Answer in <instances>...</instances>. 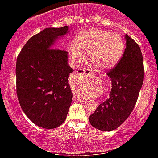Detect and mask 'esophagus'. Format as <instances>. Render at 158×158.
<instances>
[{
	"mask_svg": "<svg viewBox=\"0 0 158 158\" xmlns=\"http://www.w3.org/2000/svg\"><path fill=\"white\" fill-rule=\"evenodd\" d=\"M77 72L78 73H84V74H90L92 73V71L91 69H77ZM81 101H85V99H81Z\"/></svg>",
	"mask_w": 158,
	"mask_h": 158,
	"instance_id": "obj_1",
	"label": "esophagus"
}]
</instances>
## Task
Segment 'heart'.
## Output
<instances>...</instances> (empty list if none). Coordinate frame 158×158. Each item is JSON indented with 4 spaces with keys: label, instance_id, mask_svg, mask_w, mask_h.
Wrapping results in <instances>:
<instances>
[{
    "label": "heart",
    "instance_id": "1",
    "mask_svg": "<svg viewBox=\"0 0 158 158\" xmlns=\"http://www.w3.org/2000/svg\"><path fill=\"white\" fill-rule=\"evenodd\" d=\"M77 44L69 47V54L76 63H81L88 53L89 61L99 69L115 66L122 58L125 43L118 33L102 29H89L77 37Z\"/></svg>",
    "mask_w": 158,
    "mask_h": 158
}]
</instances>
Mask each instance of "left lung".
Listing matches in <instances>:
<instances>
[{
  "label": "left lung",
  "instance_id": "left-lung-1",
  "mask_svg": "<svg viewBox=\"0 0 158 158\" xmlns=\"http://www.w3.org/2000/svg\"><path fill=\"white\" fill-rule=\"evenodd\" d=\"M126 49L115 67L107 73L111 78L109 98L100 104L89 116L93 127L103 131L116 129L129 117L136 104L144 80L142 51L127 35Z\"/></svg>",
  "mask_w": 158,
  "mask_h": 158
}]
</instances>
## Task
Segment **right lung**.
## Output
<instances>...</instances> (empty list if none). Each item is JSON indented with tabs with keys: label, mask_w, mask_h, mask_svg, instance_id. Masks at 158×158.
Masks as SVG:
<instances>
[{
	"label": "right lung",
	"mask_w": 158,
	"mask_h": 158,
	"mask_svg": "<svg viewBox=\"0 0 158 158\" xmlns=\"http://www.w3.org/2000/svg\"><path fill=\"white\" fill-rule=\"evenodd\" d=\"M68 27H48L25 43L16 59V94L20 107L35 125L53 129L66 118L72 101L68 53L52 48Z\"/></svg>",
	"instance_id": "right-lung-1"
}]
</instances>
